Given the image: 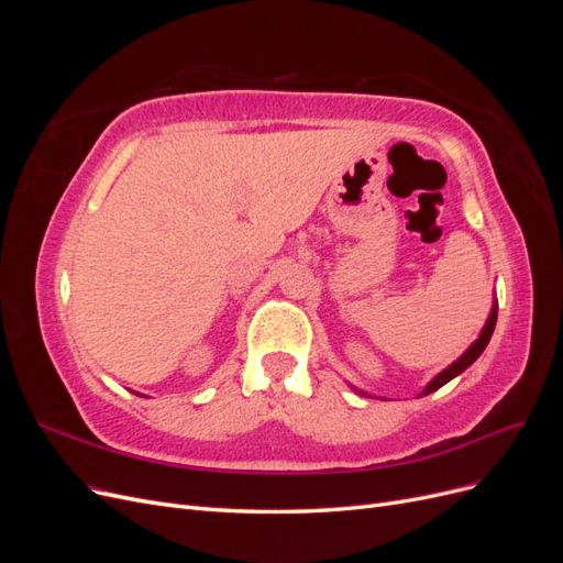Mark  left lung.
<instances>
[{
	"label": "left lung",
	"instance_id": "obj_1",
	"mask_svg": "<svg viewBox=\"0 0 563 563\" xmlns=\"http://www.w3.org/2000/svg\"><path fill=\"white\" fill-rule=\"evenodd\" d=\"M496 319H498V300H493V308H490V314H488V319H486V323H484V329H482V333H479V338L474 340V343L457 356V360L451 364V366H446L444 371L441 373H437V376L424 385V389L420 391V397H424V395H430V391H434V389H439V387H444L449 380H453L455 376H460V373H463L465 368H470L476 360H479L482 356V352L486 350V345H488V340H490V335H493V329H496ZM356 395H364L366 397V391H362V389H356V387H352Z\"/></svg>",
	"mask_w": 563,
	"mask_h": 563
}]
</instances>
